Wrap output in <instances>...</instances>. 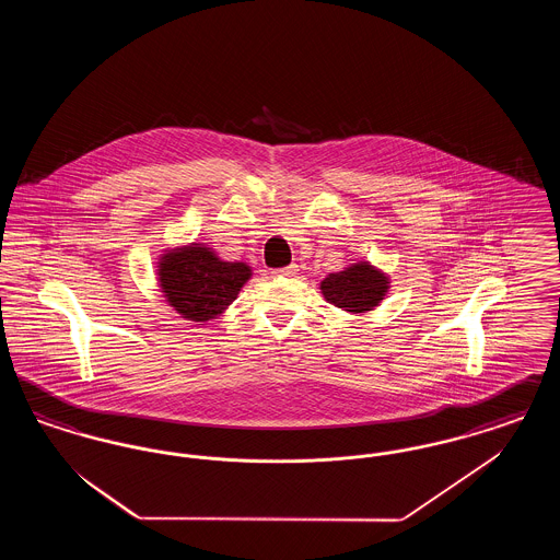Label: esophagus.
Here are the masks:
<instances>
[{
	"label": "esophagus",
	"instance_id": "1",
	"mask_svg": "<svg viewBox=\"0 0 560 560\" xmlns=\"http://www.w3.org/2000/svg\"><path fill=\"white\" fill-rule=\"evenodd\" d=\"M295 275H298V267H295V265L285 268H275V270H272V277H295Z\"/></svg>",
	"mask_w": 560,
	"mask_h": 560
}]
</instances>
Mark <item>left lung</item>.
<instances>
[{"label": "left lung", "instance_id": "obj_1", "mask_svg": "<svg viewBox=\"0 0 560 560\" xmlns=\"http://www.w3.org/2000/svg\"><path fill=\"white\" fill-rule=\"evenodd\" d=\"M390 279L384 270L373 267L372 262H354L338 272H329L320 281L323 298L352 315L370 313L384 295L388 293Z\"/></svg>", "mask_w": 560, "mask_h": 560}]
</instances>
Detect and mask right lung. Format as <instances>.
<instances>
[{
	"instance_id": "right-lung-1",
	"label": "right lung",
	"mask_w": 560,
	"mask_h": 560,
	"mask_svg": "<svg viewBox=\"0 0 560 560\" xmlns=\"http://www.w3.org/2000/svg\"><path fill=\"white\" fill-rule=\"evenodd\" d=\"M245 262H226L203 243L165 249L158 262V281L165 302L183 319L206 323L220 317L249 281Z\"/></svg>"
}]
</instances>
